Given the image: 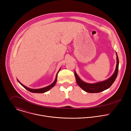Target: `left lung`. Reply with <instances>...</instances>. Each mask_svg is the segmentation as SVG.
I'll return each mask as SVG.
<instances>
[{"instance_id": "left-lung-1", "label": "left lung", "mask_w": 131, "mask_h": 131, "mask_svg": "<svg viewBox=\"0 0 131 131\" xmlns=\"http://www.w3.org/2000/svg\"><path fill=\"white\" fill-rule=\"evenodd\" d=\"M116 55H117L116 68L114 74L109 78H108V79L104 81H102V82H100L95 83H88L82 81L77 75L76 71H74V76H75L76 82L78 85L85 92L88 93H99L109 88L115 81L117 77V74L118 72L119 59H118L117 53H116Z\"/></svg>"}]
</instances>
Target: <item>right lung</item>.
<instances>
[{
    "label": "right lung",
    "instance_id": "add662e5",
    "mask_svg": "<svg viewBox=\"0 0 131 131\" xmlns=\"http://www.w3.org/2000/svg\"><path fill=\"white\" fill-rule=\"evenodd\" d=\"M60 69H61V68L59 69V71L58 72V73H57V76H56V78H55V79L54 81L51 84H50V85H49V86H46V87H45V88H41V89H30V88H29L26 87V86H25L24 85H23V84H22L18 80H17V81H18V82L20 83V84L22 86H23L25 89H26L27 90H28V91H29V92H32V93H45V92H47V91H49V90H50L51 88H52L55 85V84H56V82H57V81L58 73V72H59V71L60 70Z\"/></svg>",
    "mask_w": 131,
    "mask_h": 131
}]
</instances>
